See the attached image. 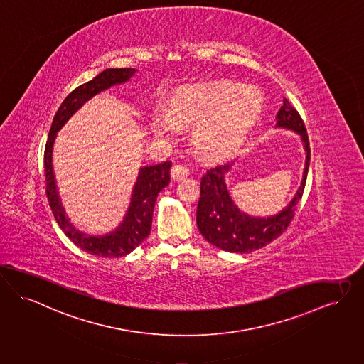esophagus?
Segmentation results:
<instances>
[{
	"label": "esophagus",
	"instance_id": "34e87169",
	"mask_svg": "<svg viewBox=\"0 0 364 364\" xmlns=\"http://www.w3.org/2000/svg\"><path fill=\"white\" fill-rule=\"evenodd\" d=\"M171 174L173 180L178 181V180L186 178V177L190 174V169H188L186 165H180V164H177V165H173Z\"/></svg>",
	"mask_w": 364,
	"mask_h": 364
}]
</instances>
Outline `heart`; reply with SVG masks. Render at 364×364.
Wrapping results in <instances>:
<instances>
[{
    "mask_svg": "<svg viewBox=\"0 0 364 364\" xmlns=\"http://www.w3.org/2000/svg\"><path fill=\"white\" fill-rule=\"evenodd\" d=\"M262 102L256 87L225 80L181 86L173 93L169 109L155 112L152 127L159 137L171 139L178 132V124H193L195 149L217 156L242 143L256 124Z\"/></svg>",
    "mask_w": 364,
    "mask_h": 364,
    "instance_id": "heart-1",
    "label": "heart"
}]
</instances>
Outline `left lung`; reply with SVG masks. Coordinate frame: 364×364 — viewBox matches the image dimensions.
<instances>
[{"label": "left lung", "instance_id": "8db88e82", "mask_svg": "<svg viewBox=\"0 0 364 364\" xmlns=\"http://www.w3.org/2000/svg\"><path fill=\"white\" fill-rule=\"evenodd\" d=\"M277 118V127L296 130L304 141L306 161L301 187L289 206L277 215L267 218L250 217L236 208L227 190L224 174L231 169V164L209 168L200 180L196 224L205 239L221 250L231 253H250L261 249L282 235L294 218L308 176L311 159L309 140L299 111L287 99H283V106L279 109Z\"/></svg>", "mask_w": 364, "mask_h": 364}]
</instances>
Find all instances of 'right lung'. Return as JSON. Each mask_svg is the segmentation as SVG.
<instances>
[{"instance_id": "add662e5", "label": "right lung", "mask_w": 364, "mask_h": 364, "mask_svg": "<svg viewBox=\"0 0 364 364\" xmlns=\"http://www.w3.org/2000/svg\"><path fill=\"white\" fill-rule=\"evenodd\" d=\"M134 68H107L102 71L92 81L75 87L58 109L52 127L48 134L45 152H43V168L46 181V196L50 210L55 215L56 223L68 239L93 256L117 258L127 256L133 252L147 236L150 235L152 213L158 193H161L171 181V161L144 166L140 169L137 183L132 193V202L124 223L114 232L105 236H87L77 231L67 220L60 199L56 191L55 177L52 171V147L56 139L58 130L65 125L67 119L81 107L86 100L97 95L99 92L108 89L115 84L127 82L134 74Z\"/></svg>"}]
</instances>
